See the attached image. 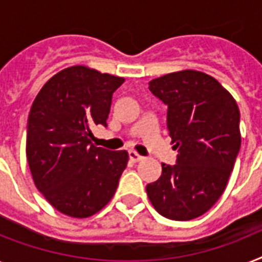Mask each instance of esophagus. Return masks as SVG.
<instances>
[{"mask_svg": "<svg viewBox=\"0 0 262 262\" xmlns=\"http://www.w3.org/2000/svg\"><path fill=\"white\" fill-rule=\"evenodd\" d=\"M127 155H129V158H130L132 161H135V162L141 161L142 158H144L142 156H140L137 151H135V150H129V151H127Z\"/></svg>", "mask_w": 262, "mask_h": 262, "instance_id": "esophagus-1", "label": "esophagus"}]
</instances>
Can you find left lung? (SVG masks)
Masks as SVG:
<instances>
[{
  "label": "left lung",
  "instance_id": "1",
  "mask_svg": "<svg viewBox=\"0 0 262 262\" xmlns=\"http://www.w3.org/2000/svg\"><path fill=\"white\" fill-rule=\"evenodd\" d=\"M149 90L168 106L166 126L179 155L174 165L162 164L146 193L161 216L193 220L225 190L241 146L238 106L216 78L195 70L155 78Z\"/></svg>",
  "mask_w": 262,
  "mask_h": 262
}]
</instances>
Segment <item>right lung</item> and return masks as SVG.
<instances>
[{"label":"right lung","mask_w":262,"mask_h":262,"mask_svg":"<svg viewBox=\"0 0 262 262\" xmlns=\"http://www.w3.org/2000/svg\"><path fill=\"white\" fill-rule=\"evenodd\" d=\"M124 78L85 67L53 76L39 90L26 126V157L37 189L57 210L85 219L111 201L127 151L97 148L92 127L102 125Z\"/></svg>","instance_id":"obj_1"}]
</instances>
